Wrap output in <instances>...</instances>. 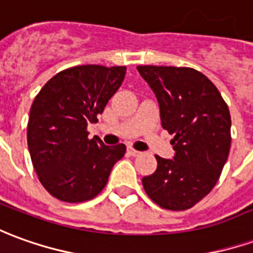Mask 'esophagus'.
Returning a JSON list of instances; mask_svg holds the SVG:
<instances>
[{
    "label": "esophagus",
    "mask_w": 253,
    "mask_h": 253,
    "mask_svg": "<svg viewBox=\"0 0 253 253\" xmlns=\"http://www.w3.org/2000/svg\"><path fill=\"white\" fill-rule=\"evenodd\" d=\"M127 152H128V155H130V156H138V155H141V152L135 151V149H132V148H128Z\"/></svg>",
    "instance_id": "esophagus-1"
}]
</instances>
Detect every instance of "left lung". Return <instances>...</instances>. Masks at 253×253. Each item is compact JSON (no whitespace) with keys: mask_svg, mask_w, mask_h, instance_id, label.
Listing matches in <instances>:
<instances>
[{"mask_svg":"<svg viewBox=\"0 0 253 253\" xmlns=\"http://www.w3.org/2000/svg\"><path fill=\"white\" fill-rule=\"evenodd\" d=\"M159 102L162 126L174 135L172 159L155 156L156 171L142 178L146 194L171 211L188 210L216 185L230 151L229 108L215 84L188 67L138 65Z\"/></svg>","mask_w":253,"mask_h":253,"instance_id":"left-lung-1","label":"left lung"}]
</instances>
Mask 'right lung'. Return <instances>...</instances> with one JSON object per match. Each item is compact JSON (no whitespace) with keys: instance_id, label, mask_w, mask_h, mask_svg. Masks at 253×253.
<instances>
[{"instance_id":"right-lung-1","label":"right lung","mask_w":253,"mask_h":253,"mask_svg":"<svg viewBox=\"0 0 253 253\" xmlns=\"http://www.w3.org/2000/svg\"><path fill=\"white\" fill-rule=\"evenodd\" d=\"M126 67L78 65L56 74L30 109L27 144L35 172L53 197L87 201L101 192L114 164L125 156L123 144L107 146L89 139L109 98L121 87Z\"/></svg>"}]
</instances>
